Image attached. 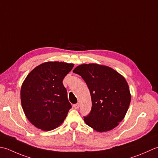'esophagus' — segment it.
Masks as SVG:
<instances>
[{
	"mask_svg": "<svg viewBox=\"0 0 158 158\" xmlns=\"http://www.w3.org/2000/svg\"><path fill=\"white\" fill-rule=\"evenodd\" d=\"M73 107H74L75 109H78L79 108V104H73Z\"/></svg>",
	"mask_w": 158,
	"mask_h": 158,
	"instance_id": "obj_1",
	"label": "esophagus"
}]
</instances>
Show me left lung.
I'll list each match as a JSON object with an SVG mask.
<instances>
[{
	"label": "left lung",
	"instance_id": "1",
	"mask_svg": "<svg viewBox=\"0 0 158 158\" xmlns=\"http://www.w3.org/2000/svg\"><path fill=\"white\" fill-rule=\"evenodd\" d=\"M80 75L91 93V112L84 117L86 125L99 132L112 130L127 113L131 93L124 77L110 67L82 64L73 71Z\"/></svg>",
	"mask_w": 158,
	"mask_h": 158
}]
</instances>
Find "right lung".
I'll return each mask as SVG.
<instances>
[{"instance_id":"add662e5","label":"right lung","mask_w":158,"mask_h":158,"mask_svg":"<svg viewBox=\"0 0 158 158\" xmlns=\"http://www.w3.org/2000/svg\"><path fill=\"white\" fill-rule=\"evenodd\" d=\"M73 66L59 61L46 62L34 68L24 80L20 91L22 107L35 127L50 131L65 119L72 105L63 80Z\"/></svg>"}]
</instances>
